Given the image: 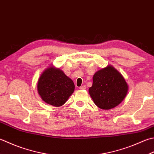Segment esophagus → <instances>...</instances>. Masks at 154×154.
Instances as JSON below:
<instances>
[{"instance_id":"obj_1","label":"esophagus","mask_w":154,"mask_h":154,"mask_svg":"<svg viewBox=\"0 0 154 154\" xmlns=\"http://www.w3.org/2000/svg\"><path fill=\"white\" fill-rule=\"evenodd\" d=\"M80 89H86V86L85 85H83V86H81L79 87Z\"/></svg>"}]
</instances>
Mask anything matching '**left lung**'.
Listing matches in <instances>:
<instances>
[{"mask_svg":"<svg viewBox=\"0 0 154 154\" xmlns=\"http://www.w3.org/2000/svg\"><path fill=\"white\" fill-rule=\"evenodd\" d=\"M128 85L118 71L107 67L96 72L93 77V85L89 93L94 103L102 109L116 107L124 99Z\"/></svg>","mask_w":154,"mask_h":154,"instance_id":"obj_1","label":"left lung"}]
</instances>
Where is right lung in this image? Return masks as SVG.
<instances>
[{
	"label": "right lung",
	"instance_id": "add662e5",
	"mask_svg": "<svg viewBox=\"0 0 154 154\" xmlns=\"http://www.w3.org/2000/svg\"><path fill=\"white\" fill-rule=\"evenodd\" d=\"M37 90L45 103L60 107L73 93L75 85L61 69L51 66L45 69L39 77Z\"/></svg>",
	"mask_w": 154,
	"mask_h": 154
}]
</instances>
